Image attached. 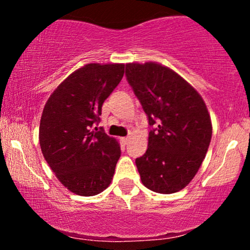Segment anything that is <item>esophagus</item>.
<instances>
[{
	"instance_id": "obj_1",
	"label": "esophagus",
	"mask_w": 250,
	"mask_h": 250,
	"mask_svg": "<svg viewBox=\"0 0 250 250\" xmlns=\"http://www.w3.org/2000/svg\"><path fill=\"white\" fill-rule=\"evenodd\" d=\"M128 141H129V137H128V136H127V137H121L122 145H127Z\"/></svg>"
}]
</instances>
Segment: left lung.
<instances>
[{
	"label": "left lung",
	"instance_id": "1",
	"mask_svg": "<svg viewBox=\"0 0 250 250\" xmlns=\"http://www.w3.org/2000/svg\"><path fill=\"white\" fill-rule=\"evenodd\" d=\"M125 76L150 125L147 151L135 160L142 183L155 193H176L193 180L207 154L213 128L206 103L159 63H128Z\"/></svg>",
	"mask_w": 250,
	"mask_h": 250
}]
</instances>
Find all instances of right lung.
<instances>
[{
    "label": "right lung",
    "mask_w": 250,
    "mask_h": 250,
    "mask_svg": "<svg viewBox=\"0 0 250 250\" xmlns=\"http://www.w3.org/2000/svg\"><path fill=\"white\" fill-rule=\"evenodd\" d=\"M125 64L89 63L51 94L40 123L43 156L64 187L81 196L110 185L121 149L100 122L102 104L121 82Z\"/></svg>",
    "instance_id": "add662e5"
}]
</instances>
